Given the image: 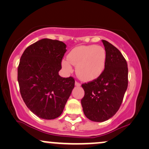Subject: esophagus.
Segmentation results:
<instances>
[{
  "label": "esophagus",
  "instance_id": "34e87169",
  "mask_svg": "<svg viewBox=\"0 0 149 149\" xmlns=\"http://www.w3.org/2000/svg\"><path fill=\"white\" fill-rule=\"evenodd\" d=\"M75 85H76V86H80V83L78 81H76V83H75Z\"/></svg>",
  "mask_w": 149,
  "mask_h": 149
}]
</instances>
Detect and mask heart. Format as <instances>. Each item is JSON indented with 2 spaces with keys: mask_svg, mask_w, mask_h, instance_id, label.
I'll use <instances>...</instances> for the list:
<instances>
[{
  "mask_svg": "<svg viewBox=\"0 0 149 149\" xmlns=\"http://www.w3.org/2000/svg\"><path fill=\"white\" fill-rule=\"evenodd\" d=\"M68 60L62 61V66L66 71L72 70L71 65L77 66L78 76L84 80L97 78L104 71L107 61V54L104 47L90 45L75 47L68 54Z\"/></svg>",
  "mask_w": 149,
  "mask_h": 149,
  "instance_id": "heart-1",
  "label": "heart"
}]
</instances>
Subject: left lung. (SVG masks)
I'll return each mask as SVG.
<instances>
[{
    "mask_svg": "<svg viewBox=\"0 0 149 149\" xmlns=\"http://www.w3.org/2000/svg\"><path fill=\"white\" fill-rule=\"evenodd\" d=\"M107 61L104 71L96 79L82 84L85 95L81 100L84 114L90 120L103 122L118 111L128 85V68L118 49L102 40Z\"/></svg>",
    "mask_w": 149,
    "mask_h": 149,
    "instance_id": "obj_1",
    "label": "left lung"
}]
</instances>
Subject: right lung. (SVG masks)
Segmentation results:
<instances>
[{"instance_id":"obj_1","label":"right lung","mask_w":149,"mask_h":149,"mask_svg":"<svg viewBox=\"0 0 149 149\" xmlns=\"http://www.w3.org/2000/svg\"><path fill=\"white\" fill-rule=\"evenodd\" d=\"M66 45L44 38L27 47L20 58L17 80L22 99L39 118L59 117L74 88L73 77L62 78L58 72Z\"/></svg>"}]
</instances>
